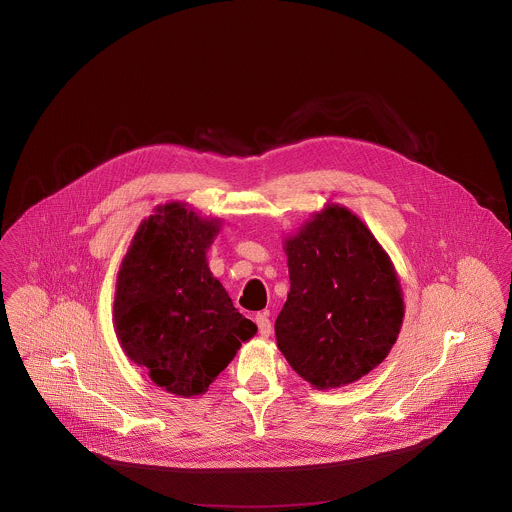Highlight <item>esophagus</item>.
I'll return each instance as SVG.
<instances>
[{
  "label": "esophagus",
  "instance_id": "34e87169",
  "mask_svg": "<svg viewBox=\"0 0 512 512\" xmlns=\"http://www.w3.org/2000/svg\"><path fill=\"white\" fill-rule=\"evenodd\" d=\"M255 322H257V328H259V334L261 336H269L273 332V324H271V318H269V312H259L255 316Z\"/></svg>",
  "mask_w": 512,
  "mask_h": 512
}]
</instances>
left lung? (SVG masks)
I'll list each match as a JSON object with an SVG mask.
<instances>
[{
    "label": "left lung",
    "instance_id": "obj_1",
    "mask_svg": "<svg viewBox=\"0 0 512 512\" xmlns=\"http://www.w3.org/2000/svg\"><path fill=\"white\" fill-rule=\"evenodd\" d=\"M291 291L277 316V346L318 390L374 370L394 346L404 299L396 271L346 207L316 213L285 243Z\"/></svg>",
    "mask_w": 512,
    "mask_h": 512
}]
</instances>
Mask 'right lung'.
<instances>
[{"label":"right lung","instance_id":"obj_1","mask_svg":"<svg viewBox=\"0 0 512 512\" xmlns=\"http://www.w3.org/2000/svg\"><path fill=\"white\" fill-rule=\"evenodd\" d=\"M217 225L182 204L160 207L136 231L116 281L114 326L124 352L184 398L204 394L257 332L207 267Z\"/></svg>","mask_w":512,"mask_h":512}]
</instances>
